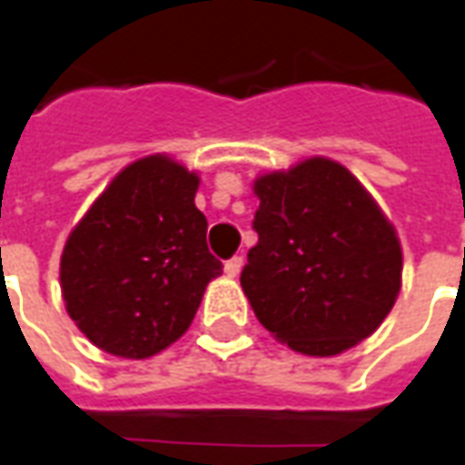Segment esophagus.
<instances>
[{
    "label": "esophagus",
    "instance_id": "1",
    "mask_svg": "<svg viewBox=\"0 0 465 465\" xmlns=\"http://www.w3.org/2000/svg\"><path fill=\"white\" fill-rule=\"evenodd\" d=\"M242 266H243V259L242 256H233V259H229V262L223 263V272H226V276H239L242 273Z\"/></svg>",
    "mask_w": 465,
    "mask_h": 465
}]
</instances>
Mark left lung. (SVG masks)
<instances>
[{"instance_id": "obj_1", "label": "left lung", "mask_w": 465, "mask_h": 465, "mask_svg": "<svg viewBox=\"0 0 465 465\" xmlns=\"http://www.w3.org/2000/svg\"><path fill=\"white\" fill-rule=\"evenodd\" d=\"M259 209L242 289L276 341L336 356L376 331L401 292L393 223L353 173L326 156L256 176Z\"/></svg>"}]
</instances>
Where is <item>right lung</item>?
<instances>
[{
  "instance_id": "add662e5",
  "label": "right lung",
  "mask_w": 465,
  "mask_h": 465,
  "mask_svg": "<svg viewBox=\"0 0 465 465\" xmlns=\"http://www.w3.org/2000/svg\"><path fill=\"white\" fill-rule=\"evenodd\" d=\"M199 173L166 153L116 173L62 252L66 313L96 349L149 359L192 326L212 279L223 272L206 246L193 196Z\"/></svg>"
}]
</instances>
